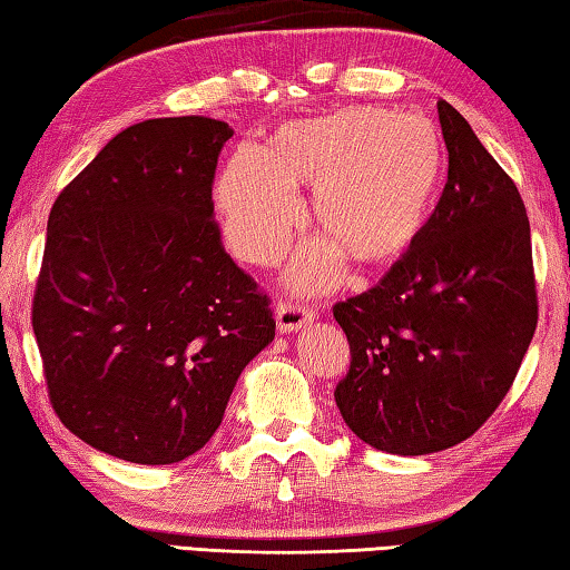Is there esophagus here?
I'll return each instance as SVG.
<instances>
[{"instance_id": "1", "label": "esophagus", "mask_w": 570, "mask_h": 570, "mask_svg": "<svg viewBox=\"0 0 570 570\" xmlns=\"http://www.w3.org/2000/svg\"><path fill=\"white\" fill-rule=\"evenodd\" d=\"M275 315L279 334H293V331L303 328L305 323H311L315 318V311L301 301H279Z\"/></svg>"}]
</instances>
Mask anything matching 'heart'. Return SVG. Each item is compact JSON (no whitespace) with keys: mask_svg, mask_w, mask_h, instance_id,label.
Instances as JSON below:
<instances>
[{"mask_svg":"<svg viewBox=\"0 0 570 570\" xmlns=\"http://www.w3.org/2000/svg\"><path fill=\"white\" fill-rule=\"evenodd\" d=\"M443 170V135L431 119L344 107L279 125L269 150L242 145L218 178L216 204L236 255L273 265L303 218L295 188L313 186L323 239L297 255L291 283L321 291L338 283L346 255L370 267L397 259L431 222Z\"/></svg>","mask_w":570,"mask_h":570,"instance_id":"obj_1","label":"heart"}]
</instances>
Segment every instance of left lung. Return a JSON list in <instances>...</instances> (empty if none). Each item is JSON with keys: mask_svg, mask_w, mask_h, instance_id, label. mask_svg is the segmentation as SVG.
Listing matches in <instances>:
<instances>
[{"mask_svg": "<svg viewBox=\"0 0 570 570\" xmlns=\"http://www.w3.org/2000/svg\"><path fill=\"white\" fill-rule=\"evenodd\" d=\"M449 180L423 234L362 295L334 305L352 364L344 423L397 456L474 435L510 392L538 326L530 222L520 190L469 121L438 101Z\"/></svg>", "mask_w": 570, "mask_h": 570, "instance_id": "left-lung-1", "label": "left lung"}]
</instances>
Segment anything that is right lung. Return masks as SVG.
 Instances as JSON below:
<instances>
[{
    "mask_svg": "<svg viewBox=\"0 0 570 570\" xmlns=\"http://www.w3.org/2000/svg\"><path fill=\"white\" fill-rule=\"evenodd\" d=\"M232 135L208 117L139 121L50 208L32 297L48 397L68 431L121 461L204 449L275 338L267 293L226 255L214 218Z\"/></svg>",
    "mask_w": 570,
    "mask_h": 570,
    "instance_id": "obj_1",
    "label": "right lung"
}]
</instances>
